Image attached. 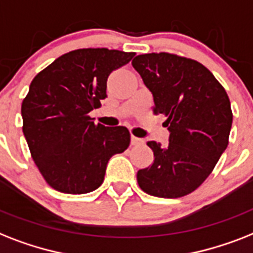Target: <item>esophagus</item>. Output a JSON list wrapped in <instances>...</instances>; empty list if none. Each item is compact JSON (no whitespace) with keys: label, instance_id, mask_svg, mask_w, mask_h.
<instances>
[{"label":"esophagus","instance_id":"esophagus-1","mask_svg":"<svg viewBox=\"0 0 253 253\" xmlns=\"http://www.w3.org/2000/svg\"><path fill=\"white\" fill-rule=\"evenodd\" d=\"M141 139H139V137L133 136V135H131V145H139L141 144Z\"/></svg>","mask_w":253,"mask_h":253}]
</instances>
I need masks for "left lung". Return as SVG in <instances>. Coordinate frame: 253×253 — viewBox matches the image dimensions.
<instances>
[{"label":"left lung","mask_w":253,"mask_h":253,"mask_svg":"<svg viewBox=\"0 0 253 253\" xmlns=\"http://www.w3.org/2000/svg\"><path fill=\"white\" fill-rule=\"evenodd\" d=\"M133 69L153 93V113L165 114L169 145L147 141L155 160L137 171L145 194L176 199L194 192L229 144L233 112L225 88L195 59L160 52L137 55Z\"/></svg>","instance_id":"left-lung-1"}]
</instances>
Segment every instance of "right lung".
Wrapping results in <instances>:
<instances>
[{
  "instance_id": "add662e5",
  "label": "right lung",
  "mask_w": 253,
  "mask_h": 253,
  "mask_svg": "<svg viewBox=\"0 0 253 253\" xmlns=\"http://www.w3.org/2000/svg\"><path fill=\"white\" fill-rule=\"evenodd\" d=\"M133 52L84 48L61 55L31 82L22 102L23 133L49 186L63 194H88L101 186L113 155L130 145L126 127L93 122L89 112L108 97L106 82Z\"/></svg>"
}]
</instances>
